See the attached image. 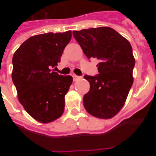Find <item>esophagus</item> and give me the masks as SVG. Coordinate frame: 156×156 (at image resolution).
I'll list each match as a JSON object with an SVG mask.
<instances>
[{"label":"esophagus","instance_id":"obj_1","mask_svg":"<svg viewBox=\"0 0 156 156\" xmlns=\"http://www.w3.org/2000/svg\"><path fill=\"white\" fill-rule=\"evenodd\" d=\"M73 77L74 81L77 80H79V79H81V76H76V75H73Z\"/></svg>","mask_w":156,"mask_h":156}]
</instances>
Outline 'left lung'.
<instances>
[{
    "mask_svg": "<svg viewBox=\"0 0 156 156\" xmlns=\"http://www.w3.org/2000/svg\"><path fill=\"white\" fill-rule=\"evenodd\" d=\"M87 58H97L99 74L84 76L90 90L83 96L88 113L99 119L115 116L124 105L133 82L135 65L129 41L107 27L73 32Z\"/></svg>",
    "mask_w": 156,
    "mask_h": 156,
    "instance_id": "obj_1",
    "label": "left lung"
}]
</instances>
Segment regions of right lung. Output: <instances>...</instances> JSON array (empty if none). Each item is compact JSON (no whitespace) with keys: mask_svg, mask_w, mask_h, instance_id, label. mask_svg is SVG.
<instances>
[{"mask_svg":"<svg viewBox=\"0 0 156 156\" xmlns=\"http://www.w3.org/2000/svg\"><path fill=\"white\" fill-rule=\"evenodd\" d=\"M71 37L70 30L33 36L12 58V78L18 99L27 113L42 123L53 122L64 112L73 77L59 75L52 69L60 62Z\"/></svg>","mask_w":156,"mask_h":156,"instance_id":"1","label":"right lung"}]
</instances>
